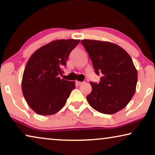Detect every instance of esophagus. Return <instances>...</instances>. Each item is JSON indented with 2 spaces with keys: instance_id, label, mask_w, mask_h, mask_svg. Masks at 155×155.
Masks as SVG:
<instances>
[{
  "instance_id": "obj_1",
  "label": "esophagus",
  "mask_w": 155,
  "mask_h": 155,
  "mask_svg": "<svg viewBox=\"0 0 155 155\" xmlns=\"http://www.w3.org/2000/svg\"><path fill=\"white\" fill-rule=\"evenodd\" d=\"M76 84H77V85H80V84H82V83H83V82H80V81H76Z\"/></svg>"
}]
</instances>
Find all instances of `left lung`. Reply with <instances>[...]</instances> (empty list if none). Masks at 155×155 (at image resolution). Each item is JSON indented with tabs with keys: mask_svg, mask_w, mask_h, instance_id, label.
I'll use <instances>...</instances> for the list:
<instances>
[{
	"mask_svg": "<svg viewBox=\"0 0 155 155\" xmlns=\"http://www.w3.org/2000/svg\"><path fill=\"white\" fill-rule=\"evenodd\" d=\"M94 72L101 75L99 83L90 82L92 92L87 96L96 111L113 114L126 107L135 92L137 73L132 58L117 44L83 39Z\"/></svg>",
	"mask_w": 155,
	"mask_h": 155,
	"instance_id": "left-lung-1",
	"label": "left lung"
}]
</instances>
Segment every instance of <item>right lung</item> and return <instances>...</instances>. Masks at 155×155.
<instances>
[{
	"mask_svg": "<svg viewBox=\"0 0 155 155\" xmlns=\"http://www.w3.org/2000/svg\"><path fill=\"white\" fill-rule=\"evenodd\" d=\"M79 39H59L37 49L27 61L22 80V90L29 107L42 116L62 109L75 82L61 79L70 53Z\"/></svg>",
	"mask_w": 155,
	"mask_h": 155,
	"instance_id": "1",
	"label": "right lung"
}]
</instances>
